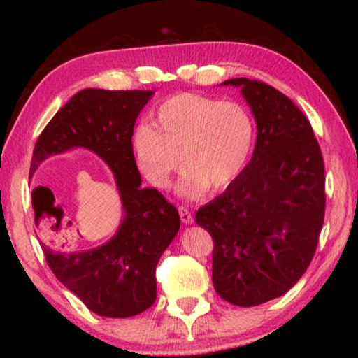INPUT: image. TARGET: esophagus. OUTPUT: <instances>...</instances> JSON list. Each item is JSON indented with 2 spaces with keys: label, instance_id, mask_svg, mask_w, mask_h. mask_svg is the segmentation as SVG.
I'll return each mask as SVG.
<instances>
[{
  "label": "esophagus",
  "instance_id": "1",
  "mask_svg": "<svg viewBox=\"0 0 358 358\" xmlns=\"http://www.w3.org/2000/svg\"><path fill=\"white\" fill-rule=\"evenodd\" d=\"M178 213H180V217H181V222H183V224H192L194 222V217L191 215L189 208L185 207V205H180Z\"/></svg>",
  "mask_w": 358,
  "mask_h": 358
}]
</instances>
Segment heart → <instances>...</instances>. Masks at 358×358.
I'll return each instance as SVG.
<instances>
[{
	"label": "heart",
	"instance_id": "1",
	"mask_svg": "<svg viewBox=\"0 0 358 358\" xmlns=\"http://www.w3.org/2000/svg\"><path fill=\"white\" fill-rule=\"evenodd\" d=\"M156 122L145 120L132 134L136 164L151 185L167 187L183 161L177 191L186 199L201 197L210 186L221 189L232 183L256 142V123L248 107L203 94L169 98L157 107Z\"/></svg>",
	"mask_w": 358,
	"mask_h": 358
}]
</instances>
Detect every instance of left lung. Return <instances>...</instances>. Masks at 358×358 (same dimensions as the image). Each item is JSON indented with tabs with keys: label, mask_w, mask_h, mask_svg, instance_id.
Wrapping results in <instances>:
<instances>
[{
	"label": "left lung",
	"mask_w": 358,
	"mask_h": 358,
	"mask_svg": "<svg viewBox=\"0 0 358 358\" xmlns=\"http://www.w3.org/2000/svg\"><path fill=\"white\" fill-rule=\"evenodd\" d=\"M257 123L251 161L197 210L213 238V286L237 306L278 299L310 266L325 215L324 157L310 120L264 82L230 78Z\"/></svg>",
	"instance_id": "left-lung-1"
}]
</instances>
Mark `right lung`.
Segmentation results:
<instances>
[{
  "mask_svg": "<svg viewBox=\"0 0 358 358\" xmlns=\"http://www.w3.org/2000/svg\"><path fill=\"white\" fill-rule=\"evenodd\" d=\"M155 92L87 88L66 102L41 132L29 175L48 156L83 147L98 155L117 180L124 217L118 232L93 250L76 251L42 234L48 266L90 311L104 317H131L156 300L157 260L180 229L175 205L159 191L141 187L132 151L136 120ZM53 192L45 186L34 187ZM34 210V202H33ZM36 221V211H34ZM38 226V224H36Z\"/></svg>",
  "mask_w": 358,
  "mask_h": 358,
  "instance_id": "1",
  "label": "right lung"
}]
</instances>
